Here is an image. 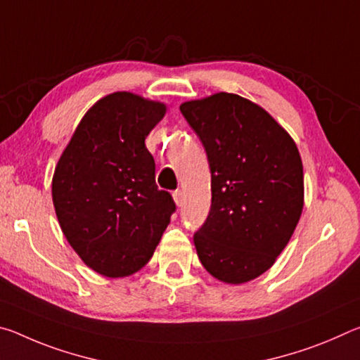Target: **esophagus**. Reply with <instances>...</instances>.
<instances>
[{
	"instance_id": "obj_1",
	"label": "esophagus",
	"mask_w": 360,
	"mask_h": 360,
	"mask_svg": "<svg viewBox=\"0 0 360 360\" xmlns=\"http://www.w3.org/2000/svg\"><path fill=\"white\" fill-rule=\"evenodd\" d=\"M173 198H174V203L178 206L184 205V192H182V191H176L173 193Z\"/></svg>"
}]
</instances>
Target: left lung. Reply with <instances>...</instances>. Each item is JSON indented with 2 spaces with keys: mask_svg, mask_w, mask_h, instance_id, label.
<instances>
[{
  "mask_svg": "<svg viewBox=\"0 0 360 360\" xmlns=\"http://www.w3.org/2000/svg\"><path fill=\"white\" fill-rule=\"evenodd\" d=\"M211 168V210L193 235L206 271L225 284L264 275L284 251L304 203L300 152L270 112L236 94L184 101Z\"/></svg>",
  "mask_w": 360,
  "mask_h": 360,
  "instance_id": "left-lung-1",
  "label": "left lung"
}]
</instances>
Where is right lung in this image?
Segmentation results:
<instances>
[{
  "label": "right lung",
  "instance_id": "obj_1",
  "mask_svg": "<svg viewBox=\"0 0 360 360\" xmlns=\"http://www.w3.org/2000/svg\"><path fill=\"white\" fill-rule=\"evenodd\" d=\"M167 105L133 92L103 96L84 114L60 155L52 202L60 229L85 265L125 278L148 264L174 211L158 191L146 136Z\"/></svg>",
  "mask_w": 360,
  "mask_h": 360
}]
</instances>
